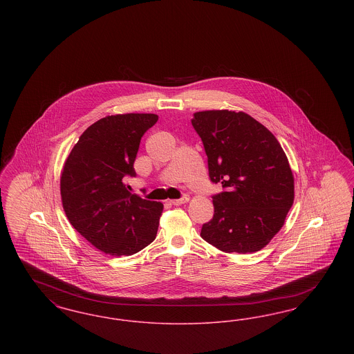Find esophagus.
<instances>
[{
  "mask_svg": "<svg viewBox=\"0 0 354 354\" xmlns=\"http://www.w3.org/2000/svg\"><path fill=\"white\" fill-rule=\"evenodd\" d=\"M189 201V196L188 195H183L180 199H174V201H171V203L174 204V205H182V204H185V203L188 202Z\"/></svg>",
  "mask_w": 354,
  "mask_h": 354,
  "instance_id": "34e87169",
  "label": "esophagus"
}]
</instances>
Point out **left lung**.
I'll use <instances>...</instances> for the list:
<instances>
[{
  "mask_svg": "<svg viewBox=\"0 0 354 354\" xmlns=\"http://www.w3.org/2000/svg\"><path fill=\"white\" fill-rule=\"evenodd\" d=\"M191 122L202 138L209 179L224 188L212 196L214 218L201 236L223 252L260 251L281 230L295 199L286 152L243 111H199Z\"/></svg>",
  "mask_w": 354,
  "mask_h": 354,
  "instance_id": "left-lung-1",
  "label": "left lung"
}]
</instances>
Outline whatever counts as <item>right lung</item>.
<instances>
[{"label":"right lung","instance_id":"obj_1","mask_svg":"<svg viewBox=\"0 0 354 354\" xmlns=\"http://www.w3.org/2000/svg\"><path fill=\"white\" fill-rule=\"evenodd\" d=\"M155 114H118L93 123L73 147L61 174V196L71 225L102 252L130 256L156 237L163 204L133 195L140 139Z\"/></svg>","mask_w":354,"mask_h":354}]
</instances>
